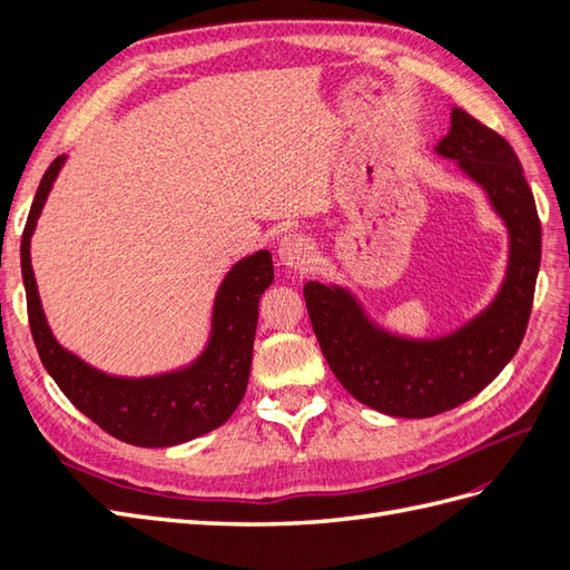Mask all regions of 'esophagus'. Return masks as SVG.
<instances>
[{"mask_svg": "<svg viewBox=\"0 0 570 570\" xmlns=\"http://www.w3.org/2000/svg\"><path fill=\"white\" fill-rule=\"evenodd\" d=\"M314 243L302 233H289L285 237H281L278 243V258L285 268L292 271H306L308 266L314 264Z\"/></svg>", "mask_w": 570, "mask_h": 570, "instance_id": "obj_1", "label": "esophagus"}]
</instances>
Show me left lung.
I'll return each mask as SVG.
<instances>
[{
    "label": "left lung",
    "instance_id": "left-lung-1",
    "mask_svg": "<svg viewBox=\"0 0 570 570\" xmlns=\"http://www.w3.org/2000/svg\"><path fill=\"white\" fill-rule=\"evenodd\" d=\"M435 154L485 193L509 235L494 299L456 331L406 337L377 325L354 292L308 281L304 299L327 366L354 400L387 416L428 419L469 402L519 352L538 281L542 230L523 166L502 135L452 107Z\"/></svg>",
    "mask_w": 570,
    "mask_h": 570
}]
</instances>
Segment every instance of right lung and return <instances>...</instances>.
Returning <instances> with one entry per match:
<instances>
[{
	"label": "right lung",
	"instance_id": "1",
	"mask_svg": "<svg viewBox=\"0 0 570 570\" xmlns=\"http://www.w3.org/2000/svg\"><path fill=\"white\" fill-rule=\"evenodd\" d=\"M63 164L66 154L42 176L21 239L30 333L47 373L78 411L116 440L135 446H174L212 433L233 416L247 390L258 299L273 283L271 252L239 258L226 273L214 299L209 342L193 364L145 377L99 371L57 342L30 264V237Z\"/></svg>",
	"mask_w": 570,
	"mask_h": 570
}]
</instances>
